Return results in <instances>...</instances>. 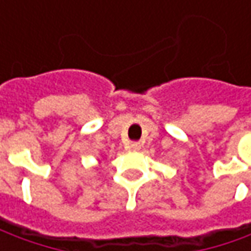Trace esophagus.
Masks as SVG:
<instances>
[{"label":"esophagus","mask_w":251,"mask_h":251,"mask_svg":"<svg viewBox=\"0 0 251 251\" xmlns=\"http://www.w3.org/2000/svg\"><path fill=\"white\" fill-rule=\"evenodd\" d=\"M141 147H142V145H141L140 142H131L128 148H130L131 151H140Z\"/></svg>","instance_id":"obj_1"}]
</instances>
